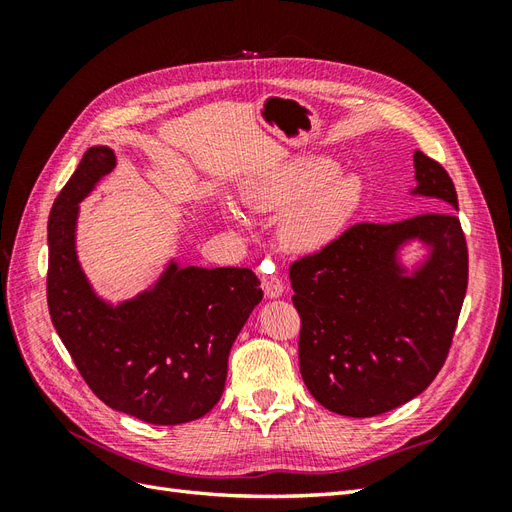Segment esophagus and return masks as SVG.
Listing matches in <instances>:
<instances>
[{
  "instance_id": "obj_1",
  "label": "esophagus",
  "mask_w": 512,
  "mask_h": 512,
  "mask_svg": "<svg viewBox=\"0 0 512 512\" xmlns=\"http://www.w3.org/2000/svg\"><path fill=\"white\" fill-rule=\"evenodd\" d=\"M262 290H265L269 299H277L284 294V282L277 275H265L262 277Z\"/></svg>"
}]
</instances>
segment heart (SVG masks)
Returning a JSON list of instances; mask_svg holds the SVG:
<instances>
[{"instance_id":"b5f03b06","label":"heart","mask_w":512,"mask_h":512,"mask_svg":"<svg viewBox=\"0 0 512 512\" xmlns=\"http://www.w3.org/2000/svg\"><path fill=\"white\" fill-rule=\"evenodd\" d=\"M361 179L337 175L329 158H301L277 166L245 185L243 203L258 213H282L280 245L288 254L309 256L331 245L359 211Z\"/></svg>"}]
</instances>
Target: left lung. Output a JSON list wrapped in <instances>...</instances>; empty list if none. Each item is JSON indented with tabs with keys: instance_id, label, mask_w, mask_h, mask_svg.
<instances>
[{
	"instance_id": "obj_1",
	"label": "left lung",
	"mask_w": 512,
	"mask_h": 512,
	"mask_svg": "<svg viewBox=\"0 0 512 512\" xmlns=\"http://www.w3.org/2000/svg\"><path fill=\"white\" fill-rule=\"evenodd\" d=\"M410 196L436 200L433 213L395 224H356L290 267L301 316L299 367L327 410L378 416L421 395L453 342L468 288V247L453 211L446 170L414 151ZM418 242L414 263L403 252Z\"/></svg>"
}]
</instances>
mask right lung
I'll list each match as a JSON object with an SVG mask.
<instances>
[{
    "mask_svg": "<svg viewBox=\"0 0 512 512\" xmlns=\"http://www.w3.org/2000/svg\"><path fill=\"white\" fill-rule=\"evenodd\" d=\"M115 151L89 147L49 215L46 299L53 327L108 408L151 425H181L218 404L232 344L262 301L252 269L183 267L113 303L94 290L76 254L79 205L115 168Z\"/></svg>",
    "mask_w": 512,
    "mask_h": 512,
    "instance_id": "add662e5",
    "label": "right lung"
}]
</instances>
